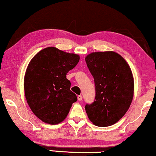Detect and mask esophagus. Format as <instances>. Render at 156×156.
I'll use <instances>...</instances> for the list:
<instances>
[{
    "instance_id": "1",
    "label": "esophagus",
    "mask_w": 156,
    "mask_h": 156,
    "mask_svg": "<svg viewBox=\"0 0 156 156\" xmlns=\"http://www.w3.org/2000/svg\"><path fill=\"white\" fill-rule=\"evenodd\" d=\"M77 99H78L79 101H82V95H79L77 97Z\"/></svg>"
}]
</instances>
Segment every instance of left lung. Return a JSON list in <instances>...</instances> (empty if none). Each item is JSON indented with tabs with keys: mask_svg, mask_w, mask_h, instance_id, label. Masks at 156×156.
<instances>
[{
	"mask_svg": "<svg viewBox=\"0 0 156 156\" xmlns=\"http://www.w3.org/2000/svg\"><path fill=\"white\" fill-rule=\"evenodd\" d=\"M85 61L94 79L96 96L86 104L89 120L95 126H109L124 116L133 97L134 82L126 61L113 51L92 52Z\"/></svg>",
	"mask_w": 156,
	"mask_h": 156,
	"instance_id": "obj_1",
	"label": "left lung"
}]
</instances>
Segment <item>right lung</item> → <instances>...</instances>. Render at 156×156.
I'll return each instance as SVG.
<instances>
[{"instance_id": "1", "label": "right lung", "mask_w": 156, "mask_h": 156, "mask_svg": "<svg viewBox=\"0 0 156 156\" xmlns=\"http://www.w3.org/2000/svg\"><path fill=\"white\" fill-rule=\"evenodd\" d=\"M79 61L78 55L49 47L30 62L24 78L25 98L33 114L43 122L61 123L77 101L66 75Z\"/></svg>"}]
</instances>
